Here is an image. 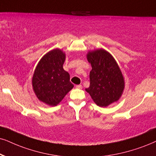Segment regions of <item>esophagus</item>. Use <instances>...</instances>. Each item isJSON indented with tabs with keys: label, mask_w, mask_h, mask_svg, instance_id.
<instances>
[{
	"label": "esophagus",
	"mask_w": 156,
	"mask_h": 156,
	"mask_svg": "<svg viewBox=\"0 0 156 156\" xmlns=\"http://www.w3.org/2000/svg\"><path fill=\"white\" fill-rule=\"evenodd\" d=\"M76 88H78V89H82L83 86H81V85H77V86H76Z\"/></svg>",
	"instance_id": "esophagus-1"
}]
</instances>
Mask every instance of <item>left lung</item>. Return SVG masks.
Wrapping results in <instances>:
<instances>
[{
  "label": "left lung",
  "mask_w": 156,
  "mask_h": 156,
  "mask_svg": "<svg viewBox=\"0 0 156 156\" xmlns=\"http://www.w3.org/2000/svg\"><path fill=\"white\" fill-rule=\"evenodd\" d=\"M91 66L90 86L86 90L98 106L105 107L121 96L125 82L121 70L113 57L106 50H96L87 55Z\"/></svg>",
  "instance_id": "obj_1"
}]
</instances>
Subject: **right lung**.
Instances as JSON below:
<instances>
[{
  "label": "right lung",
  "mask_w": 156,
  "mask_h": 156,
  "mask_svg": "<svg viewBox=\"0 0 156 156\" xmlns=\"http://www.w3.org/2000/svg\"><path fill=\"white\" fill-rule=\"evenodd\" d=\"M66 55L55 49L47 53L39 61L32 78V86L37 97L50 106H57L73 88L70 75L63 69Z\"/></svg>",
  "instance_id": "right-lung-1"
}]
</instances>
